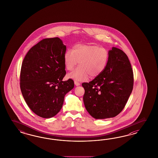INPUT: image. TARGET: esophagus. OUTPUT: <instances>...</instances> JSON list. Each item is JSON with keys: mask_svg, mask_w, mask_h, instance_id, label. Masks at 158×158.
<instances>
[{"mask_svg": "<svg viewBox=\"0 0 158 158\" xmlns=\"http://www.w3.org/2000/svg\"><path fill=\"white\" fill-rule=\"evenodd\" d=\"M74 83H75V85H76V86H79L80 85V83H79V82H78V81H74Z\"/></svg>", "mask_w": 158, "mask_h": 158, "instance_id": "obj_1", "label": "esophagus"}]
</instances>
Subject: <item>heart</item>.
I'll return each instance as SVG.
<instances>
[{
    "mask_svg": "<svg viewBox=\"0 0 158 158\" xmlns=\"http://www.w3.org/2000/svg\"><path fill=\"white\" fill-rule=\"evenodd\" d=\"M110 53L104 48L96 45L76 44L64 53V62L67 70L71 71L79 61L80 65L67 75L68 78L78 81L95 78L105 71Z\"/></svg>",
    "mask_w": 158,
    "mask_h": 158,
    "instance_id": "b5f03b06",
    "label": "heart"
}]
</instances>
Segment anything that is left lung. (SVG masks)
Listing matches in <instances>:
<instances>
[{
    "label": "left lung",
    "instance_id": "1",
    "mask_svg": "<svg viewBox=\"0 0 158 158\" xmlns=\"http://www.w3.org/2000/svg\"><path fill=\"white\" fill-rule=\"evenodd\" d=\"M105 71L89 83L83 102L86 110L95 119L114 118L120 114L133 90L134 76L128 57L119 48H112Z\"/></svg>",
    "mask_w": 158,
    "mask_h": 158
}]
</instances>
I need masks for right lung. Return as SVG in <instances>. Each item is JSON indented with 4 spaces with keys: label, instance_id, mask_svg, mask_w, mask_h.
Masks as SVG:
<instances>
[{
    "label": "right lung",
    "instance_id": "obj_1",
    "mask_svg": "<svg viewBox=\"0 0 158 158\" xmlns=\"http://www.w3.org/2000/svg\"><path fill=\"white\" fill-rule=\"evenodd\" d=\"M66 46L57 37L42 39L28 51L22 63L20 89L26 103L36 115L50 118L62 108L64 97L74 87L66 74Z\"/></svg>",
    "mask_w": 158,
    "mask_h": 158
}]
</instances>
